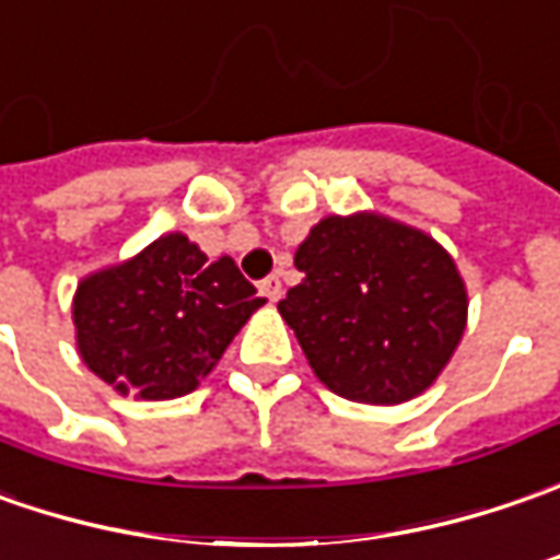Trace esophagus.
Returning <instances> with one entry per match:
<instances>
[{
	"mask_svg": "<svg viewBox=\"0 0 560 560\" xmlns=\"http://www.w3.org/2000/svg\"><path fill=\"white\" fill-rule=\"evenodd\" d=\"M262 294L272 300V303H279L281 294H284V288H281L279 276H269V279H262Z\"/></svg>",
	"mask_w": 560,
	"mask_h": 560,
	"instance_id": "1",
	"label": "esophagus"
}]
</instances>
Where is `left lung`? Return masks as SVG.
Listing matches in <instances>:
<instances>
[{
	"mask_svg": "<svg viewBox=\"0 0 560 560\" xmlns=\"http://www.w3.org/2000/svg\"><path fill=\"white\" fill-rule=\"evenodd\" d=\"M303 281L279 303L316 377L343 399L396 406L424 394L468 322L455 260L381 213L325 217L294 254Z\"/></svg>",
	"mask_w": 560,
	"mask_h": 560,
	"instance_id": "obj_1",
	"label": "left lung"
}]
</instances>
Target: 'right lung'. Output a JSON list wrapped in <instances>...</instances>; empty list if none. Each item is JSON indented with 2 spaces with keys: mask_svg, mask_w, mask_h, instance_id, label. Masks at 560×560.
Wrapping results in <instances>:
<instances>
[{
  "mask_svg": "<svg viewBox=\"0 0 560 560\" xmlns=\"http://www.w3.org/2000/svg\"><path fill=\"white\" fill-rule=\"evenodd\" d=\"M262 303L232 257L207 260L198 244L170 232L80 281L77 350L117 394L176 399L213 372Z\"/></svg>",
  "mask_w": 560,
  "mask_h": 560,
  "instance_id": "1",
  "label": "right lung"
}]
</instances>
